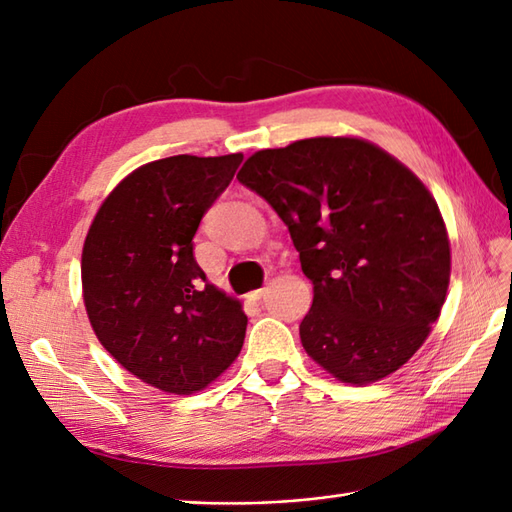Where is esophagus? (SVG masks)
Wrapping results in <instances>:
<instances>
[{"label": "esophagus", "instance_id": "1", "mask_svg": "<svg viewBox=\"0 0 512 512\" xmlns=\"http://www.w3.org/2000/svg\"><path fill=\"white\" fill-rule=\"evenodd\" d=\"M264 294H266V288H259V290H255V292L248 294V299H251V301H259L261 296H264Z\"/></svg>", "mask_w": 512, "mask_h": 512}]
</instances>
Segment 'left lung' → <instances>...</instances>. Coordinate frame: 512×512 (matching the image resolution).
Returning a JSON list of instances; mask_svg holds the SVG:
<instances>
[{"mask_svg":"<svg viewBox=\"0 0 512 512\" xmlns=\"http://www.w3.org/2000/svg\"><path fill=\"white\" fill-rule=\"evenodd\" d=\"M237 181L277 211L314 285L307 355L358 386L406 364L441 316L451 270L419 178L364 139L314 137L255 152Z\"/></svg>","mask_w":512,"mask_h":512,"instance_id":"left-lung-1","label":"left lung"}]
</instances>
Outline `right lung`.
<instances>
[{
	"mask_svg": "<svg viewBox=\"0 0 512 512\" xmlns=\"http://www.w3.org/2000/svg\"><path fill=\"white\" fill-rule=\"evenodd\" d=\"M244 154L141 165L102 202L82 248V294L95 336L128 373L192 395L242 351V303L196 264L194 235Z\"/></svg>",
	"mask_w": 512,
	"mask_h": 512,
	"instance_id": "obj_1",
	"label": "right lung"
}]
</instances>
